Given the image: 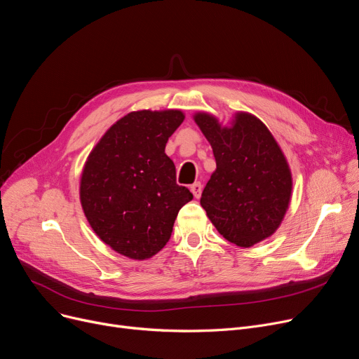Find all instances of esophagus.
<instances>
[{
	"label": "esophagus",
	"mask_w": 359,
	"mask_h": 359,
	"mask_svg": "<svg viewBox=\"0 0 359 359\" xmlns=\"http://www.w3.org/2000/svg\"><path fill=\"white\" fill-rule=\"evenodd\" d=\"M191 192L194 194L195 198H199L202 194V184L199 182H195L194 184H191Z\"/></svg>",
	"instance_id": "1"
}]
</instances>
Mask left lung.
<instances>
[{
	"mask_svg": "<svg viewBox=\"0 0 359 359\" xmlns=\"http://www.w3.org/2000/svg\"><path fill=\"white\" fill-rule=\"evenodd\" d=\"M194 118L217 164L202 192V208L231 243L249 248L267 239L282 223L292 196L290 168L271 132L248 113H238L230 128L207 113Z\"/></svg>",
	"mask_w": 359,
	"mask_h": 359,
	"instance_id": "left-lung-1",
	"label": "left lung"
}]
</instances>
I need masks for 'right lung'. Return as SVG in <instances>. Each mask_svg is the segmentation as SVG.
<instances>
[{
    "label": "right lung",
    "instance_id": "obj_1",
    "mask_svg": "<svg viewBox=\"0 0 359 359\" xmlns=\"http://www.w3.org/2000/svg\"><path fill=\"white\" fill-rule=\"evenodd\" d=\"M180 110L132 111L89 154L81 202L97 236L116 252L147 259L168 242L179 210L194 195L176 183L164 149L180 126Z\"/></svg>",
    "mask_w": 359,
    "mask_h": 359
}]
</instances>
